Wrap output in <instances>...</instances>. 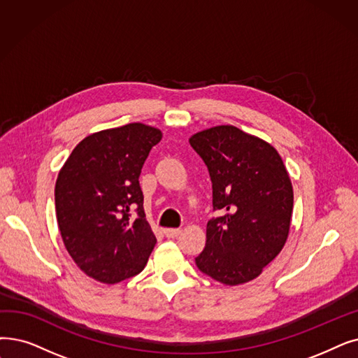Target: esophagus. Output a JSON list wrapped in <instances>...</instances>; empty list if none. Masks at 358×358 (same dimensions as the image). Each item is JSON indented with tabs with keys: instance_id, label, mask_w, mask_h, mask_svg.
<instances>
[{
	"instance_id": "1",
	"label": "esophagus",
	"mask_w": 358,
	"mask_h": 358,
	"mask_svg": "<svg viewBox=\"0 0 358 358\" xmlns=\"http://www.w3.org/2000/svg\"><path fill=\"white\" fill-rule=\"evenodd\" d=\"M180 234H181V229L180 228H166L165 229V236L168 238H174V237H177Z\"/></svg>"
}]
</instances>
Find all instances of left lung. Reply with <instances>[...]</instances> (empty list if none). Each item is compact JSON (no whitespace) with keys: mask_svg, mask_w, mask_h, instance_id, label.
<instances>
[{"mask_svg":"<svg viewBox=\"0 0 358 358\" xmlns=\"http://www.w3.org/2000/svg\"><path fill=\"white\" fill-rule=\"evenodd\" d=\"M189 142L208 166L213 210L196 265L224 285L257 278L287 243L294 193L276 149L234 126H216Z\"/></svg>","mask_w":358,"mask_h":358,"instance_id":"obj_1","label":"left lung"}]
</instances>
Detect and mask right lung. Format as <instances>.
<instances>
[{"label": "right lung", "mask_w": 358, "mask_h": 358, "mask_svg": "<svg viewBox=\"0 0 358 358\" xmlns=\"http://www.w3.org/2000/svg\"><path fill=\"white\" fill-rule=\"evenodd\" d=\"M161 138L159 129L142 122L102 130L85 137L59 169L55 212L61 237L76 265L95 281L117 284L141 273L157 244L138 177Z\"/></svg>", "instance_id": "add662e5"}]
</instances>
